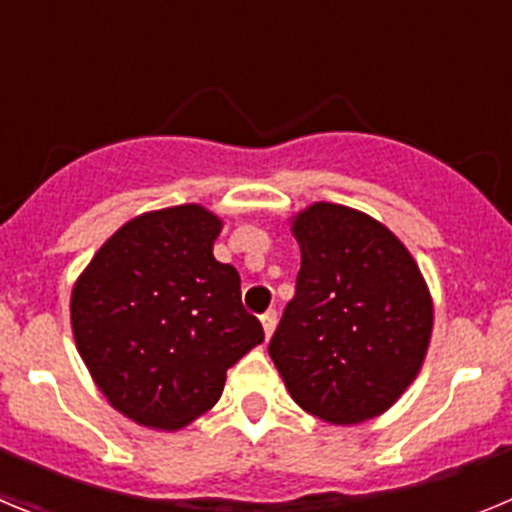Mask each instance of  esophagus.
<instances>
[{
  "label": "esophagus",
  "mask_w": 512,
  "mask_h": 512,
  "mask_svg": "<svg viewBox=\"0 0 512 512\" xmlns=\"http://www.w3.org/2000/svg\"><path fill=\"white\" fill-rule=\"evenodd\" d=\"M261 325H264L266 338H271V333L277 328V310H266L264 315H261Z\"/></svg>",
  "instance_id": "1"
}]
</instances>
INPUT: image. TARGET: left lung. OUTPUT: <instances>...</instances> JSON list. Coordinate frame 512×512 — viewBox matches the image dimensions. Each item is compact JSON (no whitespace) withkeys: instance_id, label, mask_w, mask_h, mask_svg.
Returning <instances> with one entry per match:
<instances>
[{"instance_id":"left-lung-1","label":"left lung","mask_w":512,"mask_h":512,"mask_svg":"<svg viewBox=\"0 0 512 512\" xmlns=\"http://www.w3.org/2000/svg\"><path fill=\"white\" fill-rule=\"evenodd\" d=\"M297 289L269 356L292 400L354 425L390 410L423 366L433 297L402 241L366 212L312 202L289 220Z\"/></svg>"}]
</instances>
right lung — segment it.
Wrapping results in <instances>:
<instances>
[{
	"instance_id": "obj_1",
	"label": "right lung",
	"mask_w": 512,
	"mask_h": 512,
	"mask_svg": "<svg viewBox=\"0 0 512 512\" xmlns=\"http://www.w3.org/2000/svg\"><path fill=\"white\" fill-rule=\"evenodd\" d=\"M223 220L202 205L143 212L102 243L71 289L76 351L117 413L179 431L220 400L264 341L241 277L212 256Z\"/></svg>"
}]
</instances>
